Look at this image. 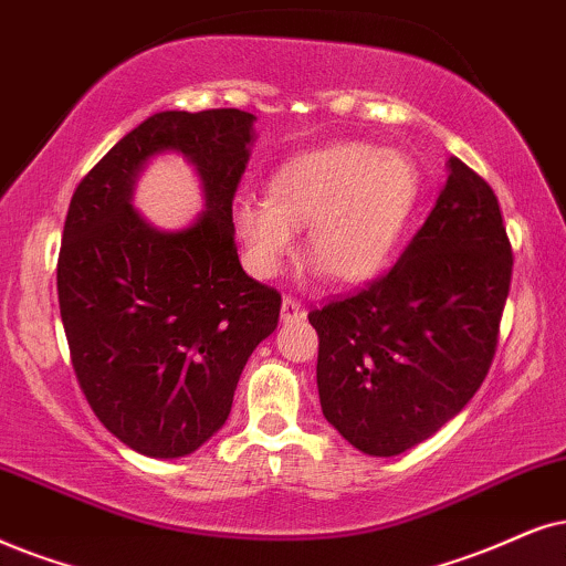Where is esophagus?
<instances>
[{
	"label": "esophagus",
	"instance_id": "34e87169",
	"mask_svg": "<svg viewBox=\"0 0 566 566\" xmlns=\"http://www.w3.org/2000/svg\"><path fill=\"white\" fill-rule=\"evenodd\" d=\"M305 318V307L297 300L284 297L282 300V324H295V321Z\"/></svg>",
	"mask_w": 566,
	"mask_h": 566
}]
</instances>
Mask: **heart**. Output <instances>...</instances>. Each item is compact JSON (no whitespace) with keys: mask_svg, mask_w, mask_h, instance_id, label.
Listing matches in <instances>:
<instances>
[{"mask_svg":"<svg viewBox=\"0 0 566 566\" xmlns=\"http://www.w3.org/2000/svg\"><path fill=\"white\" fill-rule=\"evenodd\" d=\"M418 192L410 156L374 143H332L274 169L266 200H240L232 224L255 279H274L295 250V230H305L307 259L355 287L395 259Z\"/></svg>","mask_w":566,"mask_h":566,"instance_id":"obj_1","label":"heart"}]
</instances>
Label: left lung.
I'll list each match as a JSON object with an SVG mask.
<instances>
[{
  "mask_svg": "<svg viewBox=\"0 0 566 566\" xmlns=\"http://www.w3.org/2000/svg\"><path fill=\"white\" fill-rule=\"evenodd\" d=\"M447 171L397 266L307 313L324 418L370 457L431 439L481 389L496 353L512 245L489 182L457 156Z\"/></svg>",
  "mask_w": 566,
  "mask_h": 566,
  "instance_id": "1",
  "label": "left lung"
}]
</instances>
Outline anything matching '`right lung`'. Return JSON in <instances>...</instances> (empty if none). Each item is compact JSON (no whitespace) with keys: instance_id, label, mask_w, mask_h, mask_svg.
<instances>
[{"instance_id":"1","label":"right lung","mask_w":566,"mask_h":566,"mask_svg":"<svg viewBox=\"0 0 566 566\" xmlns=\"http://www.w3.org/2000/svg\"><path fill=\"white\" fill-rule=\"evenodd\" d=\"M240 109L156 112L83 177L64 219L56 292L91 410L133 452L177 460L230 418L240 374L274 334L282 297L250 279L234 248L232 198L253 148ZM177 153L205 211L180 231L132 206L139 171Z\"/></svg>"}]
</instances>
